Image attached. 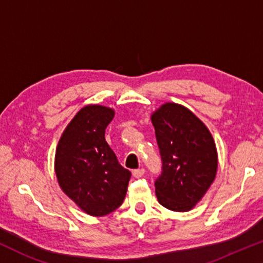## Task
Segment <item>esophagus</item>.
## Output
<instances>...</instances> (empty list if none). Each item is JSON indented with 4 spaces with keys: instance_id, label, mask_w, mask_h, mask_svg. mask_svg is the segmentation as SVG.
<instances>
[{
    "instance_id": "obj_1",
    "label": "esophagus",
    "mask_w": 263,
    "mask_h": 263,
    "mask_svg": "<svg viewBox=\"0 0 263 263\" xmlns=\"http://www.w3.org/2000/svg\"><path fill=\"white\" fill-rule=\"evenodd\" d=\"M144 173H145V170H144L143 168L135 169L133 170V176H135L136 179H139V177H142L144 175Z\"/></svg>"
}]
</instances>
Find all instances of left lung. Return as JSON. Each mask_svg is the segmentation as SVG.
<instances>
[{
  "label": "left lung",
  "mask_w": 263,
  "mask_h": 263,
  "mask_svg": "<svg viewBox=\"0 0 263 263\" xmlns=\"http://www.w3.org/2000/svg\"><path fill=\"white\" fill-rule=\"evenodd\" d=\"M151 120L162 160L161 175L155 181L158 202L186 212L204 197L216 177V144L204 123L177 103H165Z\"/></svg>",
  "instance_id": "left-lung-1"
}]
</instances>
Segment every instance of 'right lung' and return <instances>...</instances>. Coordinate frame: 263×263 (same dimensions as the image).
<instances>
[{"label":"right lung","mask_w":263,"mask_h":263,"mask_svg":"<svg viewBox=\"0 0 263 263\" xmlns=\"http://www.w3.org/2000/svg\"><path fill=\"white\" fill-rule=\"evenodd\" d=\"M114 110L83 107L59 139L54 169L59 186L90 216H106L123 204L130 170L119 163L105 139Z\"/></svg>","instance_id":"1"}]
</instances>
